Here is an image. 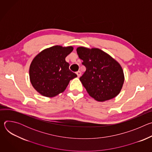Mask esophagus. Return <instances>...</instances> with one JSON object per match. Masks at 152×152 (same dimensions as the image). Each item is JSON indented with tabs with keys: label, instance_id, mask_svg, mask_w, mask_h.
Returning a JSON list of instances; mask_svg holds the SVG:
<instances>
[{
	"label": "esophagus",
	"instance_id": "obj_1",
	"mask_svg": "<svg viewBox=\"0 0 152 152\" xmlns=\"http://www.w3.org/2000/svg\"><path fill=\"white\" fill-rule=\"evenodd\" d=\"M76 75H77V77H79L81 76V72L80 71H78V72H76Z\"/></svg>",
	"mask_w": 152,
	"mask_h": 152
}]
</instances>
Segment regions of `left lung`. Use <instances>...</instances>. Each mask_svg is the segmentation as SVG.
Returning a JSON list of instances; mask_svg holds the SVG:
<instances>
[{
  "instance_id": "obj_1",
  "label": "left lung",
  "mask_w": 152,
  "mask_h": 152,
  "mask_svg": "<svg viewBox=\"0 0 152 152\" xmlns=\"http://www.w3.org/2000/svg\"><path fill=\"white\" fill-rule=\"evenodd\" d=\"M77 53L86 67L79 78L89 95L104 102L116 97L120 92L124 76L120 64L99 49L79 47Z\"/></svg>"
}]
</instances>
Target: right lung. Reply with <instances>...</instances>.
<instances>
[{"label": "right lung", "instance_id": "right-lung-1", "mask_svg": "<svg viewBox=\"0 0 152 152\" xmlns=\"http://www.w3.org/2000/svg\"><path fill=\"white\" fill-rule=\"evenodd\" d=\"M73 47L55 46L45 49L33 59L29 77L33 87L41 95L52 97L66 89L70 80L77 77L69 69L65 58Z\"/></svg>", "mask_w": 152, "mask_h": 152}]
</instances>
